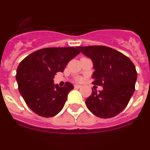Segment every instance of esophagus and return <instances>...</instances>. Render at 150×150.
Segmentation results:
<instances>
[{
    "mask_svg": "<svg viewBox=\"0 0 150 150\" xmlns=\"http://www.w3.org/2000/svg\"><path fill=\"white\" fill-rule=\"evenodd\" d=\"M81 87V85H75V88H80Z\"/></svg>",
    "mask_w": 150,
    "mask_h": 150,
    "instance_id": "1",
    "label": "esophagus"
}]
</instances>
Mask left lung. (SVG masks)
I'll use <instances>...</instances> for the list:
<instances>
[{
    "instance_id": "1",
    "label": "left lung",
    "mask_w": 150,
    "mask_h": 150,
    "mask_svg": "<svg viewBox=\"0 0 150 150\" xmlns=\"http://www.w3.org/2000/svg\"><path fill=\"white\" fill-rule=\"evenodd\" d=\"M93 62V84L102 85L103 90L92 94L85 104L93 114L110 118L120 114L131 98L137 79L135 65L125 55L102 46H77Z\"/></svg>"
}]
</instances>
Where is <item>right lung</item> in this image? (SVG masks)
I'll list each match as a JSON object with an SVG mask.
<instances>
[{
	"label": "right lung",
	"mask_w": 150,
	"mask_h": 150,
	"mask_svg": "<svg viewBox=\"0 0 150 150\" xmlns=\"http://www.w3.org/2000/svg\"><path fill=\"white\" fill-rule=\"evenodd\" d=\"M79 53L74 47L45 48L21 61L16 75L19 91L34 113L50 117L61 111L74 86L66 82L65 86L59 87L54 84L53 79Z\"/></svg>",
	"instance_id": "right-lung-1"
}]
</instances>
